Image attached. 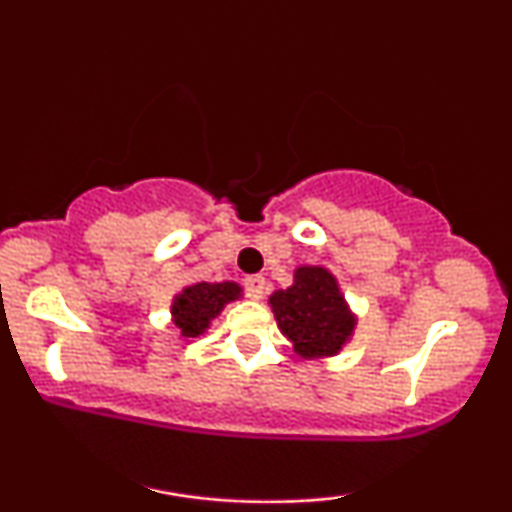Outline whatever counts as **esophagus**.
I'll list each match as a JSON object with an SVG mask.
<instances>
[{"instance_id": "34e87169", "label": "esophagus", "mask_w": 512, "mask_h": 512, "mask_svg": "<svg viewBox=\"0 0 512 512\" xmlns=\"http://www.w3.org/2000/svg\"><path fill=\"white\" fill-rule=\"evenodd\" d=\"M264 289H267V281H264L262 274H252V276H245V291H248V296L252 301H260L264 296Z\"/></svg>"}]
</instances>
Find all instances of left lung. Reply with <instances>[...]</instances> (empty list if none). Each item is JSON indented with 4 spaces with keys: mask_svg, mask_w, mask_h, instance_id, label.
Here are the masks:
<instances>
[{
    "mask_svg": "<svg viewBox=\"0 0 512 512\" xmlns=\"http://www.w3.org/2000/svg\"><path fill=\"white\" fill-rule=\"evenodd\" d=\"M276 325L305 361L342 354L354 337L358 317L344 298L337 276L322 264H301L289 289L269 296Z\"/></svg>",
    "mask_w": 512,
    "mask_h": 512,
    "instance_id": "left-lung-1",
    "label": "left lung"
}]
</instances>
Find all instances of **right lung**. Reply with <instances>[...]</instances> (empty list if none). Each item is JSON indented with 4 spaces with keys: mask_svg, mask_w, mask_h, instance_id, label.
Masks as SVG:
<instances>
[{
    "mask_svg": "<svg viewBox=\"0 0 512 512\" xmlns=\"http://www.w3.org/2000/svg\"><path fill=\"white\" fill-rule=\"evenodd\" d=\"M243 298V286L236 281H197L185 286L170 303V322L178 327L180 337L195 339L209 330L228 303Z\"/></svg>",
    "mask_w": 512,
    "mask_h": 512,
    "instance_id": "add662e5",
    "label": "right lung"
}]
</instances>
